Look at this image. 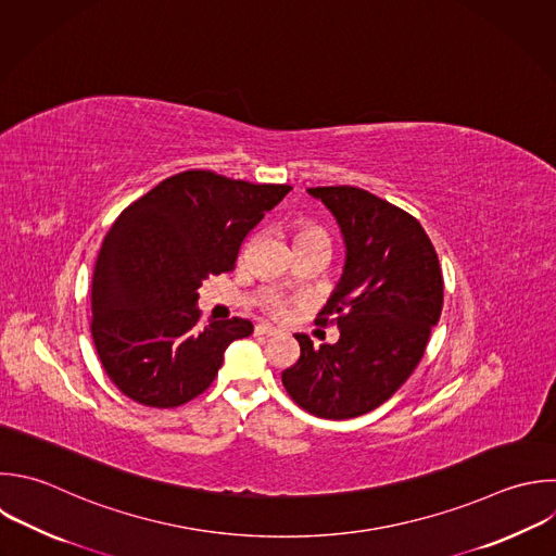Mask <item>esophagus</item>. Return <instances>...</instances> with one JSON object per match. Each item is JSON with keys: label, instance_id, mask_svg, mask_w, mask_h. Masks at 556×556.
Listing matches in <instances>:
<instances>
[{"label": "esophagus", "instance_id": "obj_1", "mask_svg": "<svg viewBox=\"0 0 556 556\" xmlns=\"http://www.w3.org/2000/svg\"><path fill=\"white\" fill-rule=\"evenodd\" d=\"M278 330L274 328V326H269V324H256L254 326V334H258V337H269V334H276Z\"/></svg>", "mask_w": 556, "mask_h": 556}]
</instances>
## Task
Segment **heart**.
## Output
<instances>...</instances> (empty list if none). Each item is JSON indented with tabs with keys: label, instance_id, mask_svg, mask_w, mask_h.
<instances>
[{
	"label": "heart",
	"instance_id": "heart-1",
	"mask_svg": "<svg viewBox=\"0 0 556 556\" xmlns=\"http://www.w3.org/2000/svg\"><path fill=\"white\" fill-rule=\"evenodd\" d=\"M311 245L332 250V235L324 224L306 219V222H300L298 228H295V248H311ZM263 306L274 317H285L287 315V302L280 300V298H269Z\"/></svg>",
	"mask_w": 556,
	"mask_h": 556
}]
</instances>
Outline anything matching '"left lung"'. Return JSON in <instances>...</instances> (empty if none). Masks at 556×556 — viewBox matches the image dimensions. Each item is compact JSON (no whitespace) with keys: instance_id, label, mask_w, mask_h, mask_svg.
Wrapping results in <instances>:
<instances>
[{"instance_id":"obj_1","label":"left lung","mask_w":556,"mask_h":556,"mask_svg":"<svg viewBox=\"0 0 556 556\" xmlns=\"http://www.w3.org/2000/svg\"><path fill=\"white\" fill-rule=\"evenodd\" d=\"M337 217L348 256L317 326L339 341L313 348L282 371L291 400L324 419H350L387 402L415 371L443 308V274L432 241L406 211L358 187H315Z\"/></svg>"}]
</instances>
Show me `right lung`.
<instances>
[{
	"instance_id": "1",
	"label": "right lung",
	"mask_w": 556,
	"mask_h": 556,
	"mask_svg": "<svg viewBox=\"0 0 556 556\" xmlns=\"http://www.w3.org/2000/svg\"><path fill=\"white\" fill-rule=\"evenodd\" d=\"M289 191L191 169L122 211L93 271L91 334L124 395L176 408L213 384L226 348L254 326L241 317L202 326L198 289L235 269L250 230Z\"/></svg>"
}]
</instances>
